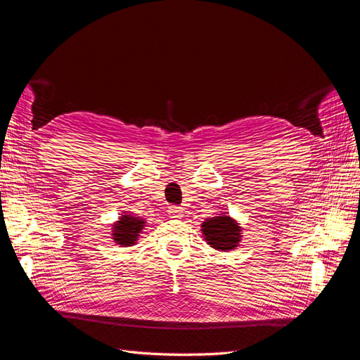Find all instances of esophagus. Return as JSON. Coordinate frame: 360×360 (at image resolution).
I'll use <instances>...</instances> for the list:
<instances>
[{
  "label": "esophagus",
  "instance_id": "obj_1",
  "mask_svg": "<svg viewBox=\"0 0 360 360\" xmlns=\"http://www.w3.org/2000/svg\"><path fill=\"white\" fill-rule=\"evenodd\" d=\"M168 213H169V217H177L179 219V217L183 216V209L179 205H169Z\"/></svg>",
  "mask_w": 360,
  "mask_h": 360
}]
</instances>
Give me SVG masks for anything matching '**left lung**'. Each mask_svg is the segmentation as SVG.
<instances>
[{"label":"left lung","mask_w":360,"mask_h":360,"mask_svg":"<svg viewBox=\"0 0 360 360\" xmlns=\"http://www.w3.org/2000/svg\"><path fill=\"white\" fill-rule=\"evenodd\" d=\"M207 243L217 250H231L240 242V226L230 216L210 217L202 224Z\"/></svg>","instance_id":"left-lung-1"}]
</instances>
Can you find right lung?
I'll use <instances>...</instances> for the list:
<instances>
[{
    "label": "right lung",
    "mask_w": 360,
    "mask_h": 360,
    "mask_svg": "<svg viewBox=\"0 0 360 360\" xmlns=\"http://www.w3.org/2000/svg\"><path fill=\"white\" fill-rule=\"evenodd\" d=\"M143 226L144 221H141L138 217H134L130 214H123L120 217V221L114 225V240L123 246L134 245L138 234L143 230Z\"/></svg>",
    "instance_id": "1"
}]
</instances>
